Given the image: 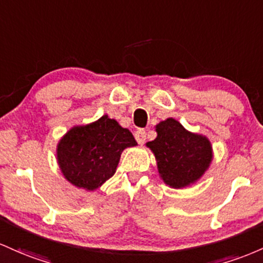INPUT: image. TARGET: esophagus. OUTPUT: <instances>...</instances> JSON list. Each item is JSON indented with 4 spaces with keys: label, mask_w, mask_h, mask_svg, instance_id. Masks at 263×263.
<instances>
[{
    "label": "esophagus",
    "mask_w": 263,
    "mask_h": 263,
    "mask_svg": "<svg viewBox=\"0 0 263 263\" xmlns=\"http://www.w3.org/2000/svg\"><path fill=\"white\" fill-rule=\"evenodd\" d=\"M134 137H135V140H137L138 143L144 144L146 139V132L144 130V129H138V130L134 133Z\"/></svg>",
    "instance_id": "obj_1"
}]
</instances>
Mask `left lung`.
<instances>
[{
  "label": "left lung",
  "mask_w": 263,
  "mask_h": 263,
  "mask_svg": "<svg viewBox=\"0 0 263 263\" xmlns=\"http://www.w3.org/2000/svg\"><path fill=\"white\" fill-rule=\"evenodd\" d=\"M158 137L146 143L155 154L158 170L165 184L184 187L202 176L212 159L210 141L185 130L178 120L169 118L156 125Z\"/></svg>",
  "instance_id": "8db88e82"
}]
</instances>
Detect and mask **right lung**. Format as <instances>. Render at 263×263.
Segmentation results:
<instances>
[{
    "mask_svg": "<svg viewBox=\"0 0 263 263\" xmlns=\"http://www.w3.org/2000/svg\"><path fill=\"white\" fill-rule=\"evenodd\" d=\"M134 145L132 133L104 116L89 125L74 126L62 138L58 164L68 181L94 190L114 175L123 150Z\"/></svg>",
    "mask_w": 263,
    "mask_h": 263,
    "instance_id": "obj_1",
    "label": "right lung"
}]
</instances>
